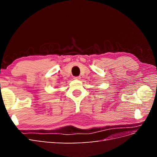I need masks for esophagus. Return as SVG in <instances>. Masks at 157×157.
<instances>
[{
    "instance_id": "34e87169",
    "label": "esophagus",
    "mask_w": 157,
    "mask_h": 157,
    "mask_svg": "<svg viewBox=\"0 0 157 157\" xmlns=\"http://www.w3.org/2000/svg\"><path fill=\"white\" fill-rule=\"evenodd\" d=\"M74 79H75V80H80V77H74Z\"/></svg>"
}]
</instances>
